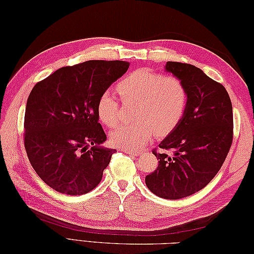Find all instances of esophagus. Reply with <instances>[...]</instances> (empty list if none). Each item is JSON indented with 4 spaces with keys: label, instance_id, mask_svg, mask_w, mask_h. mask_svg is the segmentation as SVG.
Segmentation results:
<instances>
[{
    "label": "esophagus",
    "instance_id": "obj_1",
    "mask_svg": "<svg viewBox=\"0 0 254 254\" xmlns=\"http://www.w3.org/2000/svg\"><path fill=\"white\" fill-rule=\"evenodd\" d=\"M123 152H126L127 154H131V155H135V156L141 154V152H139V150H137V149H130V148H124Z\"/></svg>",
    "mask_w": 254,
    "mask_h": 254
}]
</instances>
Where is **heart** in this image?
I'll use <instances>...</instances> for the list:
<instances>
[{
	"label": "heart",
	"mask_w": 254,
	"mask_h": 254,
	"mask_svg": "<svg viewBox=\"0 0 254 254\" xmlns=\"http://www.w3.org/2000/svg\"><path fill=\"white\" fill-rule=\"evenodd\" d=\"M117 90L123 104H134V121L121 124L110 134V141L117 147L141 146L154 133L165 135L175 130L185 117L188 91L182 80L176 76L136 69L118 83ZM96 110L105 126H117L121 108L111 90L99 95Z\"/></svg>",
	"instance_id": "b5f03b06"
}]
</instances>
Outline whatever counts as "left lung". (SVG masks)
I'll list each match as a JSON object with an SVG mask.
<instances>
[{
    "instance_id": "left-lung-1",
    "label": "left lung",
    "mask_w": 254,
    "mask_h": 254,
    "mask_svg": "<svg viewBox=\"0 0 254 254\" xmlns=\"http://www.w3.org/2000/svg\"><path fill=\"white\" fill-rule=\"evenodd\" d=\"M182 80L188 106L181 122L153 149L158 167L145 178L156 195L178 199L206 187L227 157L234 138L233 106L224 86L191 64L167 62ZM167 151H171L169 155Z\"/></svg>"
}]
</instances>
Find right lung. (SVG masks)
Wrapping results in <instances>:
<instances>
[{
    "label": "right lung",
    "mask_w": 254,
    "mask_h": 254,
    "mask_svg": "<svg viewBox=\"0 0 254 254\" xmlns=\"http://www.w3.org/2000/svg\"><path fill=\"white\" fill-rule=\"evenodd\" d=\"M127 62L91 60L57 69L27 99L24 144L37 175L60 193L80 195L99 185L117 150L100 147L99 95L127 71Z\"/></svg>",
    "instance_id": "right-lung-1"
}]
</instances>
